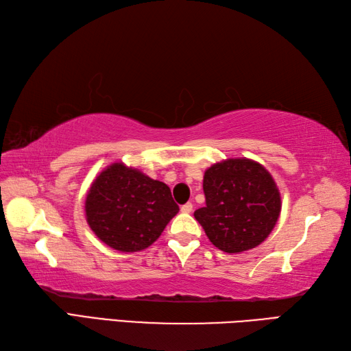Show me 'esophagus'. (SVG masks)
Segmentation results:
<instances>
[{
	"mask_svg": "<svg viewBox=\"0 0 351 351\" xmlns=\"http://www.w3.org/2000/svg\"><path fill=\"white\" fill-rule=\"evenodd\" d=\"M181 211L184 213V214H190L191 211H193V204H185V205H182L181 206Z\"/></svg>",
	"mask_w": 351,
	"mask_h": 351,
	"instance_id": "1",
	"label": "esophagus"
}]
</instances>
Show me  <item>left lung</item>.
<instances>
[{
    "mask_svg": "<svg viewBox=\"0 0 351 351\" xmlns=\"http://www.w3.org/2000/svg\"><path fill=\"white\" fill-rule=\"evenodd\" d=\"M206 204L195 211L210 241L226 253H241L265 241L279 220L278 184L263 164L228 158L205 170Z\"/></svg>",
    "mask_w": 351,
    "mask_h": 351,
    "instance_id": "1",
    "label": "left lung"
}]
</instances>
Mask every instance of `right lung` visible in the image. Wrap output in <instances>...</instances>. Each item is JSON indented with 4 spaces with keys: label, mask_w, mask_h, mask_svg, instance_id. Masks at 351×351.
<instances>
[{
    "label": "right lung",
    "mask_w": 351,
    "mask_h": 351,
    "mask_svg": "<svg viewBox=\"0 0 351 351\" xmlns=\"http://www.w3.org/2000/svg\"><path fill=\"white\" fill-rule=\"evenodd\" d=\"M84 211L88 228L104 244L134 253L158 240L180 206L166 184L116 161L90 184Z\"/></svg>",
    "instance_id": "obj_1"
}]
</instances>
